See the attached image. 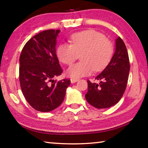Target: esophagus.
<instances>
[{
  "instance_id": "obj_1",
  "label": "esophagus",
  "mask_w": 148,
  "mask_h": 148,
  "mask_svg": "<svg viewBox=\"0 0 148 148\" xmlns=\"http://www.w3.org/2000/svg\"><path fill=\"white\" fill-rule=\"evenodd\" d=\"M78 79L77 78H73V77H72V78L71 79V83L72 84H73V83H75V82H77L78 81Z\"/></svg>"
}]
</instances>
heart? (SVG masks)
<instances>
[{
	"instance_id": "1",
	"label": "heart",
	"mask_w": 148,
	"mask_h": 148,
	"mask_svg": "<svg viewBox=\"0 0 148 148\" xmlns=\"http://www.w3.org/2000/svg\"><path fill=\"white\" fill-rule=\"evenodd\" d=\"M71 44H62L57 49L60 62L71 65L78 58L81 61L72 65L66 73L73 78L101 71L109 63L113 55V45L104 34L93 30L76 32L71 37Z\"/></svg>"
}]
</instances>
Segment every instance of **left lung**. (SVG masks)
I'll return each mask as SVG.
<instances>
[{
  "label": "left lung",
  "mask_w": 148,
  "mask_h": 148,
  "mask_svg": "<svg viewBox=\"0 0 148 148\" xmlns=\"http://www.w3.org/2000/svg\"><path fill=\"white\" fill-rule=\"evenodd\" d=\"M130 71L129 55L123 40L117 37L116 51L111 61L96 77L100 83L88 80V91L85 95L87 101L98 109L108 108L117 104L126 89Z\"/></svg>",
  "instance_id": "1"
}]
</instances>
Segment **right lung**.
I'll return each instance as SVG.
<instances>
[{
	"label": "right lung",
	"instance_id": "obj_1",
	"mask_svg": "<svg viewBox=\"0 0 148 148\" xmlns=\"http://www.w3.org/2000/svg\"><path fill=\"white\" fill-rule=\"evenodd\" d=\"M60 30L49 29L35 35L25 45L19 57V82L28 103L36 110L47 112L63 101L69 79L57 82L62 69L56 55Z\"/></svg>",
	"mask_w": 148,
	"mask_h": 148
}]
</instances>
